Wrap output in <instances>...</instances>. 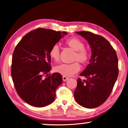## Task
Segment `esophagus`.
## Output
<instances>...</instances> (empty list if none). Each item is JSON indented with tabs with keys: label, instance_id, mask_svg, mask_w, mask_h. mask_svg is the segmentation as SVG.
Listing matches in <instances>:
<instances>
[{
	"label": "esophagus",
	"instance_id": "34e87169",
	"mask_svg": "<svg viewBox=\"0 0 128 128\" xmlns=\"http://www.w3.org/2000/svg\"><path fill=\"white\" fill-rule=\"evenodd\" d=\"M68 78H69L68 77H67V76H62V80L64 81H66L67 80H68Z\"/></svg>",
	"mask_w": 128,
	"mask_h": 128
}]
</instances>
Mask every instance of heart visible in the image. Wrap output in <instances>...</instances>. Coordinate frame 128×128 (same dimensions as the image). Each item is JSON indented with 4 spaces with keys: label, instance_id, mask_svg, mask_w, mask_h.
Returning <instances> with one entry per match:
<instances>
[{
    "label": "heart",
    "instance_id": "b5f03b06",
    "mask_svg": "<svg viewBox=\"0 0 128 128\" xmlns=\"http://www.w3.org/2000/svg\"><path fill=\"white\" fill-rule=\"evenodd\" d=\"M66 44L73 50L76 51L74 58L80 62L84 63L88 58V51L84 48V42L76 37H72L66 40ZM49 55L51 58L55 61L59 59L60 48L57 44H54L51 48ZM80 70V66L78 62L73 63H62L55 67V71L64 76H71L75 73L78 72Z\"/></svg>",
    "mask_w": 128,
    "mask_h": 128
}]
</instances>
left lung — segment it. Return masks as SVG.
<instances>
[{
	"label": "left lung",
	"mask_w": 128,
	"mask_h": 128,
	"mask_svg": "<svg viewBox=\"0 0 128 128\" xmlns=\"http://www.w3.org/2000/svg\"><path fill=\"white\" fill-rule=\"evenodd\" d=\"M89 43L91 57L80 74L86 80H77L74 91L76 102L86 108H94L110 96L118 76V59L115 50L104 37L89 32H76Z\"/></svg>",
	"instance_id": "left-lung-1"
}]
</instances>
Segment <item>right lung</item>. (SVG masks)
Masks as SVG:
<instances>
[{"instance_id":"obj_1","label":"right lung","mask_w":128,"mask_h":128,"mask_svg":"<svg viewBox=\"0 0 128 128\" xmlns=\"http://www.w3.org/2000/svg\"><path fill=\"white\" fill-rule=\"evenodd\" d=\"M66 34L65 32L38 28L26 34L14 49L11 72L13 83L20 98L32 106L44 107L55 100L62 76L58 72L46 78L42 76L52 69L51 48Z\"/></svg>"}]
</instances>
